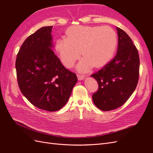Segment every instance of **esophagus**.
<instances>
[{"label":"esophagus","instance_id":"1","mask_svg":"<svg viewBox=\"0 0 153 153\" xmlns=\"http://www.w3.org/2000/svg\"><path fill=\"white\" fill-rule=\"evenodd\" d=\"M77 76H78V79L79 80H84L85 77V75H77Z\"/></svg>","mask_w":153,"mask_h":153}]
</instances>
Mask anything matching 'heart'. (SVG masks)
<instances>
[{
    "label": "heart",
    "instance_id": "obj_1",
    "mask_svg": "<svg viewBox=\"0 0 153 153\" xmlns=\"http://www.w3.org/2000/svg\"><path fill=\"white\" fill-rule=\"evenodd\" d=\"M66 36L55 41V50L67 68L74 66L82 52L84 57L77 65L80 71H86L93 66L106 65L117 45V34L109 27L72 26L66 30Z\"/></svg>",
    "mask_w": 153,
    "mask_h": 153
}]
</instances>
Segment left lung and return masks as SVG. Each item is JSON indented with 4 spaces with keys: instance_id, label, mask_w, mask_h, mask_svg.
Masks as SVG:
<instances>
[{
    "instance_id": "obj_1",
    "label": "left lung",
    "mask_w": 153,
    "mask_h": 153,
    "mask_svg": "<svg viewBox=\"0 0 153 153\" xmlns=\"http://www.w3.org/2000/svg\"><path fill=\"white\" fill-rule=\"evenodd\" d=\"M118 35L117 54L112 61L92 75L99 85L92 94L97 108L110 111L122 106L131 96L139 75V55L131 39L124 30L116 28Z\"/></svg>"
}]
</instances>
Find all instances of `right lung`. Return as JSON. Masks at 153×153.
I'll return each mask as SVG.
<instances>
[{
	"mask_svg": "<svg viewBox=\"0 0 153 153\" xmlns=\"http://www.w3.org/2000/svg\"><path fill=\"white\" fill-rule=\"evenodd\" d=\"M52 26L43 27L27 38L17 54L16 69L22 94L36 107L49 112L62 108L77 76L55 55Z\"/></svg>",
	"mask_w": 153,
	"mask_h": 153,
	"instance_id": "right-lung-1",
	"label": "right lung"
}]
</instances>
